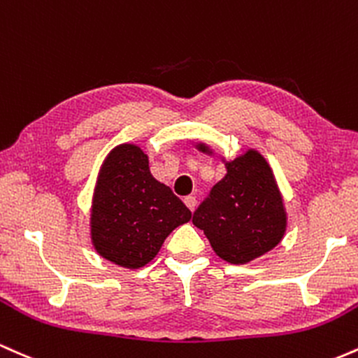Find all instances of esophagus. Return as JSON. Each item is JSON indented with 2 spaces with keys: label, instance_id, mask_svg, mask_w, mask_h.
I'll list each match as a JSON object with an SVG mask.
<instances>
[{
  "label": "esophagus",
  "instance_id": "34e87169",
  "mask_svg": "<svg viewBox=\"0 0 358 358\" xmlns=\"http://www.w3.org/2000/svg\"><path fill=\"white\" fill-rule=\"evenodd\" d=\"M184 203H186V206L189 208L191 211H194L196 203H198V201H196V196H186V198H184Z\"/></svg>",
  "mask_w": 358,
  "mask_h": 358
}]
</instances>
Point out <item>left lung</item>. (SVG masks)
<instances>
[{
	"instance_id": "obj_1",
	"label": "left lung",
	"mask_w": 358,
	"mask_h": 358,
	"mask_svg": "<svg viewBox=\"0 0 358 358\" xmlns=\"http://www.w3.org/2000/svg\"><path fill=\"white\" fill-rule=\"evenodd\" d=\"M196 148L215 155V148L204 142ZM222 162L227 174L196 210L192 223L204 231L220 259L240 266L280 243L287 213L274 171L259 150L247 148L231 160L222 157Z\"/></svg>"
}]
</instances>
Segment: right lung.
Segmentation results:
<instances>
[{"instance_id": "add662e5", "label": "right lung", "mask_w": 358, "mask_h": 358, "mask_svg": "<svg viewBox=\"0 0 358 358\" xmlns=\"http://www.w3.org/2000/svg\"><path fill=\"white\" fill-rule=\"evenodd\" d=\"M192 218L171 187L152 176L148 155L135 143L108 152L92 191L91 243L120 267L140 268L159 254L172 230Z\"/></svg>"}]
</instances>
